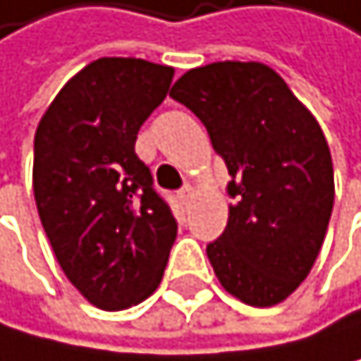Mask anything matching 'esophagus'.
<instances>
[{
  "label": "esophagus",
  "mask_w": 361,
  "mask_h": 361,
  "mask_svg": "<svg viewBox=\"0 0 361 361\" xmlns=\"http://www.w3.org/2000/svg\"><path fill=\"white\" fill-rule=\"evenodd\" d=\"M193 195H195V190H193V186H184L182 190H179V202H182V204H186L188 207V202L193 200Z\"/></svg>",
  "instance_id": "esophagus-1"
}]
</instances>
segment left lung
I'll return each instance as SVG.
<instances>
[{"label": "left lung", "instance_id": "left-lung-1", "mask_svg": "<svg viewBox=\"0 0 361 361\" xmlns=\"http://www.w3.org/2000/svg\"><path fill=\"white\" fill-rule=\"evenodd\" d=\"M171 96L204 123L231 175L229 222L207 247L220 286L254 307L286 301L310 274L333 213L322 126L263 62L188 69Z\"/></svg>", "mask_w": 361, "mask_h": 361}]
</instances>
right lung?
<instances>
[{"label":"right lung","instance_id":"add662e5","mask_svg":"<svg viewBox=\"0 0 361 361\" xmlns=\"http://www.w3.org/2000/svg\"><path fill=\"white\" fill-rule=\"evenodd\" d=\"M173 75V67L141 58H98L65 82L35 130L39 220L69 283L101 310L148 299L177 238L135 152Z\"/></svg>","mask_w":361,"mask_h":361}]
</instances>
